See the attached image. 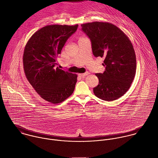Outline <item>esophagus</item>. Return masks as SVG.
Returning a JSON list of instances; mask_svg holds the SVG:
<instances>
[{"label":"esophagus","instance_id":"esophagus-1","mask_svg":"<svg viewBox=\"0 0 158 158\" xmlns=\"http://www.w3.org/2000/svg\"><path fill=\"white\" fill-rule=\"evenodd\" d=\"M88 75H89V72H85L84 73H80V74H78V75L80 77H81V78H85L86 76H87Z\"/></svg>","mask_w":158,"mask_h":158}]
</instances>
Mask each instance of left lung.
Wrapping results in <instances>:
<instances>
[{
    "instance_id": "obj_1",
    "label": "left lung",
    "mask_w": 158,
    "mask_h": 158,
    "mask_svg": "<svg viewBox=\"0 0 158 158\" xmlns=\"http://www.w3.org/2000/svg\"><path fill=\"white\" fill-rule=\"evenodd\" d=\"M81 27L90 40L93 55L105 58L104 72L95 73L99 83L93 89L95 95L105 101L118 99L130 89L135 77L136 57L131 41L111 23H86Z\"/></svg>"
}]
</instances>
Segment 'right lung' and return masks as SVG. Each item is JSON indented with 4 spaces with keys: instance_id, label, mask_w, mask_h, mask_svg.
I'll use <instances>...</instances> for the list:
<instances>
[{
    "instance_id": "add662e5",
    "label": "right lung",
    "mask_w": 158,
    "mask_h": 158,
    "mask_svg": "<svg viewBox=\"0 0 158 158\" xmlns=\"http://www.w3.org/2000/svg\"><path fill=\"white\" fill-rule=\"evenodd\" d=\"M78 26H45L31 36L24 48L23 65L28 81L41 97L53 104L64 101L75 89L77 75L56 67V61Z\"/></svg>"
}]
</instances>
